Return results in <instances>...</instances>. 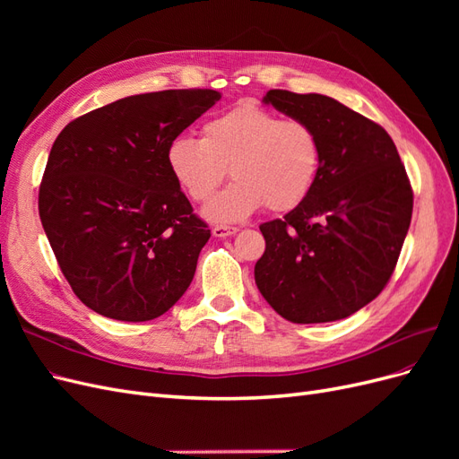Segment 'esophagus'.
<instances>
[{"label":"esophagus","mask_w":459,"mask_h":459,"mask_svg":"<svg viewBox=\"0 0 459 459\" xmlns=\"http://www.w3.org/2000/svg\"><path fill=\"white\" fill-rule=\"evenodd\" d=\"M238 231H239V228H233V226H216V228H212L214 238H230V235H235Z\"/></svg>","instance_id":"esophagus-1"}]
</instances>
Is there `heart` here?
<instances>
[{
  "mask_svg": "<svg viewBox=\"0 0 459 459\" xmlns=\"http://www.w3.org/2000/svg\"><path fill=\"white\" fill-rule=\"evenodd\" d=\"M166 164L186 195L204 203L230 174L235 182L204 206V218L230 224L266 204L289 212L312 193L322 170V140L312 124L281 120L268 108L239 103L203 124L201 140L178 135Z\"/></svg>",
  "mask_w": 459,
  "mask_h": 459,
  "instance_id": "b5f03b06",
  "label": "heart"
}]
</instances>
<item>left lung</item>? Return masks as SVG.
<instances>
[{
  "label": "left lung",
  "mask_w": 459,
  "mask_h": 459,
  "mask_svg": "<svg viewBox=\"0 0 459 459\" xmlns=\"http://www.w3.org/2000/svg\"><path fill=\"white\" fill-rule=\"evenodd\" d=\"M262 101L312 124L322 170L307 201L260 226L256 287L289 322H337L391 280L411 221L406 169L379 124L333 97L270 90Z\"/></svg>",
  "instance_id": "obj_1"
}]
</instances>
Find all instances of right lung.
<instances>
[{
    "label": "right lung",
    "instance_id": "1",
    "mask_svg": "<svg viewBox=\"0 0 459 459\" xmlns=\"http://www.w3.org/2000/svg\"><path fill=\"white\" fill-rule=\"evenodd\" d=\"M214 90L130 95L66 124L39 186V220L74 295L93 312L147 322L195 275L211 230L193 214L166 149Z\"/></svg>",
    "mask_w": 459,
    "mask_h": 459
}]
</instances>
